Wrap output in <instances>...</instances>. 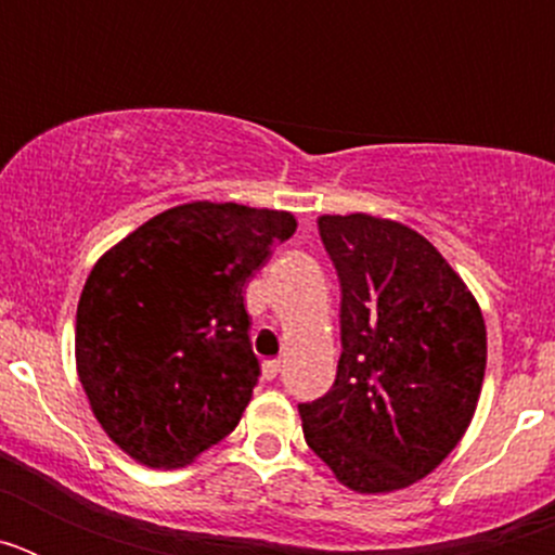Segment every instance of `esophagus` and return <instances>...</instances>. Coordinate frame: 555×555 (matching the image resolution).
Listing matches in <instances>:
<instances>
[{"mask_svg":"<svg viewBox=\"0 0 555 555\" xmlns=\"http://www.w3.org/2000/svg\"><path fill=\"white\" fill-rule=\"evenodd\" d=\"M281 361H278V358H269V361H263L261 364V372H263V377H267V380H272V377H278L281 375Z\"/></svg>","mask_w":555,"mask_h":555,"instance_id":"34e87169","label":"esophagus"}]
</instances>
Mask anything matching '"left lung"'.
I'll use <instances>...</instances> for the list:
<instances>
[{"instance_id":"obj_1","label":"left lung","mask_w":555,"mask_h":555,"mask_svg":"<svg viewBox=\"0 0 555 555\" xmlns=\"http://www.w3.org/2000/svg\"><path fill=\"white\" fill-rule=\"evenodd\" d=\"M341 283V358L331 391L300 405L302 434L352 492L434 473L469 428L487 325L442 253L391 219L320 217Z\"/></svg>"}]
</instances>
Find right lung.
<instances>
[{
  "instance_id": "add662e5",
  "label": "right lung",
  "mask_w": 555,
  "mask_h": 555,
  "mask_svg": "<svg viewBox=\"0 0 555 555\" xmlns=\"http://www.w3.org/2000/svg\"><path fill=\"white\" fill-rule=\"evenodd\" d=\"M294 230L288 210L199 199L94 263L77 306V375L130 459L183 467L238 425L261 375L244 286Z\"/></svg>"
}]
</instances>
